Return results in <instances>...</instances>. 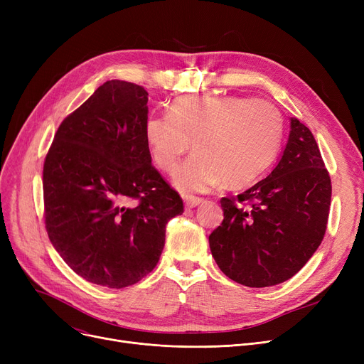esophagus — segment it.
<instances>
[{"label":"esophagus","mask_w":364,"mask_h":364,"mask_svg":"<svg viewBox=\"0 0 364 364\" xmlns=\"http://www.w3.org/2000/svg\"><path fill=\"white\" fill-rule=\"evenodd\" d=\"M203 202L202 198H196V196H186L184 198V203L187 208H195L198 205H200Z\"/></svg>","instance_id":"34e87169"}]
</instances>
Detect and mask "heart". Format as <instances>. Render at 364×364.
<instances>
[{
    "label": "heart",
    "mask_w": 364,
    "mask_h": 364,
    "mask_svg": "<svg viewBox=\"0 0 364 364\" xmlns=\"http://www.w3.org/2000/svg\"><path fill=\"white\" fill-rule=\"evenodd\" d=\"M282 112L270 102L242 95L180 97L169 113L150 114L144 137L150 156L174 174L192 147L198 151L181 168L176 184L206 192L223 181L240 188L257 181L274 162L283 140Z\"/></svg>",
    "instance_id": "obj_1"
}]
</instances>
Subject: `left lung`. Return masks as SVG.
Segmentation results:
<instances>
[{
	"label": "left lung",
	"instance_id": "1",
	"mask_svg": "<svg viewBox=\"0 0 364 364\" xmlns=\"http://www.w3.org/2000/svg\"><path fill=\"white\" fill-rule=\"evenodd\" d=\"M332 183L311 131L291 118V134L272 174L236 198H221L224 220L209 235L220 270L267 288L295 276L328 227Z\"/></svg>",
	"mask_w": 364,
	"mask_h": 364
}]
</instances>
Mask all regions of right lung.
Returning <instances> with one entry per match:
<instances>
[{
	"label": "right lung",
	"mask_w": 364,
	"mask_h": 364,
	"mask_svg": "<svg viewBox=\"0 0 364 364\" xmlns=\"http://www.w3.org/2000/svg\"><path fill=\"white\" fill-rule=\"evenodd\" d=\"M147 91L112 80L63 119L43 169L50 242L87 282L122 289L155 269L183 199L151 165Z\"/></svg>",
	"instance_id": "right-lung-1"
}]
</instances>
